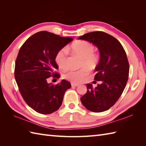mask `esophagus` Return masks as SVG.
<instances>
[{
  "label": "esophagus",
  "instance_id": "esophagus-1",
  "mask_svg": "<svg viewBox=\"0 0 146 146\" xmlns=\"http://www.w3.org/2000/svg\"><path fill=\"white\" fill-rule=\"evenodd\" d=\"M79 85L76 84V83H71V86L72 87H75V86H78Z\"/></svg>",
  "mask_w": 146,
  "mask_h": 146
}]
</instances>
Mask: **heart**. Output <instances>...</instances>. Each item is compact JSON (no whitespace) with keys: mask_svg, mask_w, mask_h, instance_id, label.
Segmentation results:
<instances>
[{"mask_svg":"<svg viewBox=\"0 0 146 146\" xmlns=\"http://www.w3.org/2000/svg\"><path fill=\"white\" fill-rule=\"evenodd\" d=\"M74 53L82 59L81 66L83 67L78 70H69L64 74V77L73 83L81 82L85 76L88 75L89 69L94 68L97 63V58L94 54L95 48L90 42L85 41H78L71 44L68 48ZM68 50L66 48L61 49L55 54L54 60L59 68L65 70L67 64Z\"/></svg>","mask_w":146,"mask_h":146,"instance_id":"b5f03b06","label":"heart"}]
</instances>
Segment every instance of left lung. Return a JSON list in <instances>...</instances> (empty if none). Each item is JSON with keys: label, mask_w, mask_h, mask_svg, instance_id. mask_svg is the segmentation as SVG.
<instances>
[{"label": "left lung", "mask_w": 146, "mask_h": 146, "mask_svg": "<svg viewBox=\"0 0 146 146\" xmlns=\"http://www.w3.org/2000/svg\"><path fill=\"white\" fill-rule=\"evenodd\" d=\"M78 39L92 43L100 52L94 79L101 83L95 88L86 84L87 92L81 97L82 103L94 112L107 110L120 98L127 82L129 64L125 51L116 38L104 32L86 33Z\"/></svg>", "instance_id": "obj_1"}]
</instances>
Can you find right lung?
Instances as JSON below:
<instances>
[{"label": "right lung", "mask_w": 146, "mask_h": 146, "mask_svg": "<svg viewBox=\"0 0 146 146\" xmlns=\"http://www.w3.org/2000/svg\"><path fill=\"white\" fill-rule=\"evenodd\" d=\"M73 40L48 31H40L27 39L19 49L14 75L22 97L37 112L49 114L58 110L71 83L62 80L57 85L49 83V77L60 78L55 54Z\"/></svg>", "instance_id": "right-lung-1"}]
</instances>
